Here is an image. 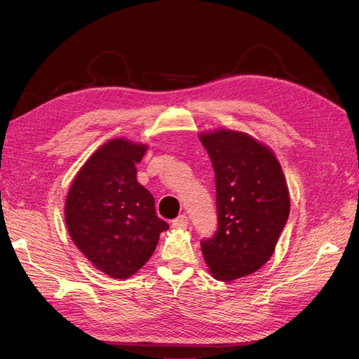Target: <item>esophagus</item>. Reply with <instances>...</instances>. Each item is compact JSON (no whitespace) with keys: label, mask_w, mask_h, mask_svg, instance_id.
Masks as SVG:
<instances>
[{"label":"esophagus","mask_w":359,"mask_h":359,"mask_svg":"<svg viewBox=\"0 0 359 359\" xmlns=\"http://www.w3.org/2000/svg\"><path fill=\"white\" fill-rule=\"evenodd\" d=\"M187 225H189V217H187L186 215H180L178 217H175V219L172 221V226H173V229L184 230Z\"/></svg>","instance_id":"1"}]
</instances>
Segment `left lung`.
Wrapping results in <instances>:
<instances>
[{
	"label": "left lung",
	"instance_id": "8db88e82",
	"mask_svg": "<svg viewBox=\"0 0 359 359\" xmlns=\"http://www.w3.org/2000/svg\"><path fill=\"white\" fill-rule=\"evenodd\" d=\"M216 181L217 229L201 241L217 280L255 273L269 260L290 216V194L280 164L247 134L221 129L199 137Z\"/></svg>",
	"mask_w": 359,
	"mask_h": 359
}]
</instances>
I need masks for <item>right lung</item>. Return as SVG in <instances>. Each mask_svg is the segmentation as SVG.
I'll use <instances>...</instances> for the list:
<instances>
[{
	"mask_svg": "<svg viewBox=\"0 0 359 359\" xmlns=\"http://www.w3.org/2000/svg\"><path fill=\"white\" fill-rule=\"evenodd\" d=\"M146 146L123 138L104 143L76 175L65 203L67 229L76 247L109 277L142 268L169 224L155 213L149 190L137 181L135 164Z\"/></svg>",
	"mask_w": 359,
	"mask_h": 359,
	"instance_id": "add662e5",
	"label": "right lung"
}]
</instances>
